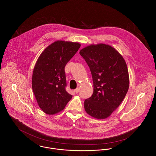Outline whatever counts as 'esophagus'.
<instances>
[{"instance_id":"1","label":"esophagus","mask_w":156,"mask_h":156,"mask_svg":"<svg viewBox=\"0 0 156 156\" xmlns=\"http://www.w3.org/2000/svg\"><path fill=\"white\" fill-rule=\"evenodd\" d=\"M74 92H75L76 94H77V93L79 92V88H77L76 89H74Z\"/></svg>"}]
</instances>
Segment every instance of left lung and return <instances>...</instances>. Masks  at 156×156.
<instances>
[{"label": "left lung", "mask_w": 156, "mask_h": 156, "mask_svg": "<svg viewBox=\"0 0 156 156\" xmlns=\"http://www.w3.org/2000/svg\"><path fill=\"white\" fill-rule=\"evenodd\" d=\"M79 53L89 66L94 83L92 95L85 100V110L94 118H107L120 105L128 91L126 62L115 48L103 43L88 45Z\"/></svg>", "instance_id": "1"}]
</instances>
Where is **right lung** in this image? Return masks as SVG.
<instances>
[{
  "instance_id": "right-lung-1",
  "label": "right lung",
  "mask_w": 156,
  "mask_h": 156,
  "mask_svg": "<svg viewBox=\"0 0 156 156\" xmlns=\"http://www.w3.org/2000/svg\"><path fill=\"white\" fill-rule=\"evenodd\" d=\"M81 44L58 40L47 46L34 68L32 87L41 109L48 115L63 111L72 95L66 90L65 67Z\"/></svg>"
}]
</instances>
